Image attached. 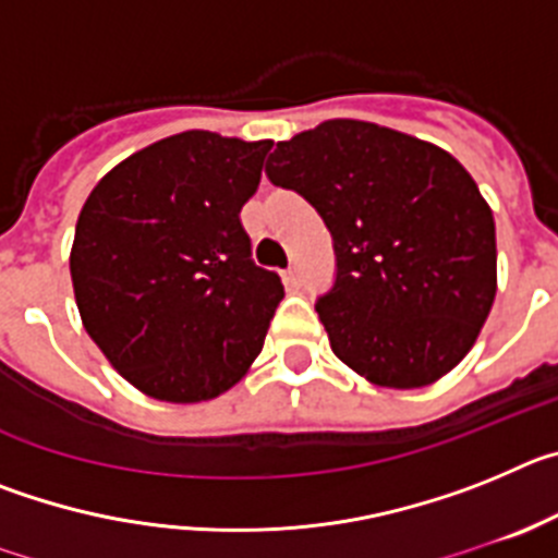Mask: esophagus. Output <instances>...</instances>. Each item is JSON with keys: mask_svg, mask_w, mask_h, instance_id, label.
<instances>
[{"mask_svg": "<svg viewBox=\"0 0 558 558\" xmlns=\"http://www.w3.org/2000/svg\"><path fill=\"white\" fill-rule=\"evenodd\" d=\"M282 279H284V284H288V288L295 290V288H299V284H302V270H299V268H295V265H293V268L284 270Z\"/></svg>", "mask_w": 558, "mask_h": 558, "instance_id": "esophagus-1", "label": "esophagus"}]
</instances>
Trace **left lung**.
Returning <instances> with one entry per match:
<instances>
[{
  "label": "left lung",
  "mask_w": 558,
  "mask_h": 558,
  "mask_svg": "<svg viewBox=\"0 0 558 558\" xmlns=\"http://www.w3.org/2000/svg\"><path fill=\"white\" fill-rule=\"evenodd\" d=\"M332 234L335 282L315 299L329 347L360 377L422 388L475 343L497 288L495 218L450 153L360 120H329L268 156Z\"/></svg>",
  "instance_id": "8db88e82"
}]
</instances>
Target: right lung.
<instances>
[{
  "label": "right lung",
  "instance_id": "right-lung-1",
  "mask_svg": "<svg viewBox=\"0 0 558 558\" xmlns=\"http://www.w3.org/2000/svg\"><path fill=\"white\" fill-rule=\"evenodd\" d=\"M270 142L184 131L113 167L81 209L72 284L83 327L140 391L201 402L263 352L284 299L251 259L240 209Z\"/></svg>",
  "mask_w": 558,
  "mask_h": 558
}]
</instances>
